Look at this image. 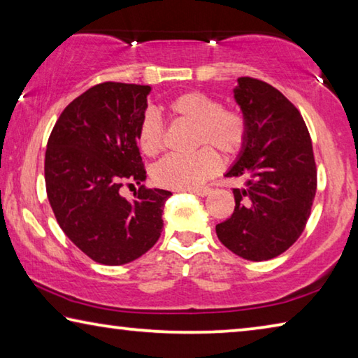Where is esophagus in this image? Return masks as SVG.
<instances>
[{
    "label": "esophagus",
    "instance_id": "1",
    "mask_svg": "<svg viewBox=\"0 0 358 358\" xmlns=\"http://www.w3.org/2000/svg\"><path fill=\"white\" fill-rule=\"evenodd\" d=\"M191 192L196 194V196L205 197V196H208V194L211 192V189H210V187H202V189H194V191H191Z\"/></svg>",
    "mask_w": 358,
    "mask_h": 358
}]
</instances>
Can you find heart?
Masks as SVG:
<instances>
[{"label": "heart", "instance_id": "obj_1", "mask_svg": "<svg viewBox=\"0 0 358 358\" xmlns=\"http://www.w3.org/2000/svg\"><path fill=\"white\" fill-rule=\"evenodd\" d=\"M172 117L196 126L194 145L202 147L192 155H169L153 169V180L162 187L191 191L201 187L221 169V157L238 155L245 147L248 123L243 113L235 108H222L211 96L191 92L180 94L169 104ZM164 123L153 110L143 113L138 124V147L147 156L159 155L164 148Z\"/></svg>", "mask_w": 358, "mask_h": 358}]
</instances>
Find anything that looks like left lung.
I'll return each mask as SVG.
<instances>
[{
  "mask_svg": "<svg viewBox=\"0 0 358 358\" xmlns=\"http://www.w3.org/2000/svg\"><path fill=\"white\" fill-rule=\"evenodd\" d=\"M234 98L248 137L226 177H241L232 216L216 226L221 243L246 260H270L292 246L306 226L317 172L310 132L300 112L262 80L240 77Z\"/></svg>",
  "mask_w": 358,
  "mask_h": 358,
  "instance_id": "obj_1",
  "label": "left lung"
}]
</instances>
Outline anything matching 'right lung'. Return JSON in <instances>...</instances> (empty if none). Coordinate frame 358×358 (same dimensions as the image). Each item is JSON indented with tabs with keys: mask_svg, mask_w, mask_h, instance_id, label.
<instances>
[{
	"mask_svg": "<svg viewBox=\"0 0 358 358\" xmlns=\"http://www.w3.org/2000/svg\"><path fill=\"white\" fill-rule=\"evenodd\" d=\"M150 92L148 85H94L64 108L48 137V202L68 238L98 264L132 262L164 227L171 191L142 185L132 201L120 194L126 181L147 178L137 132Z\"/></svg>",
	"mask_w": 358,
	"mask_h": 358,
	"instance_id": "1",
	"label": "right lung"
}]
</instances>
